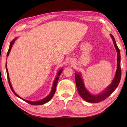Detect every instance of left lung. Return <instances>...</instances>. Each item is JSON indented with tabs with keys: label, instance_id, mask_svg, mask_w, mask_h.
<instances>
[{
	"label": "left lung",
	"instance_id": "8db88e82",
	"mask_svg": "<svg viewBox=\"0 0 127 127\" xmlns=\"http://www.w3.org/2000/svg\"><path fill=\"white\" fill-rule=\"evenodd\" d=\"M110 35L112 37L113 40L114 45L116 48L117 51L118 52L117 53V70L116 71V76L114 78V79L109 87L106 88L105 91H104L102 93H100L97 95H94L91 94L88 92L84 86L83 80L81 78V75L78 73H75V82L77 88L80 96L82 97L84 100L90 103H98L102 102L108 97L110 95L112 94L113 92L115 91V90L117 88L118 85L120 83L121 77V69L120 66V52L118 47L117 45V43L115 41L114 36L110 34Z\"/></svg>",
	"mask_w": 127,
	"mask_h": 127
}]
</instances>
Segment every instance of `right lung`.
Here are the masks:
<instances>
[{
    "instance_id": "1",
    "label": "right lung",
    "mask_w": 127,
    "mask_h": 127,
    "mask_svg": "<svg viewBox=\"0 0 127 127\" xmlns=\"http://www.w3.org/2000/svg\"><path fill=\"white\" fill-rule=\"evenodd\" d=\"M15 40H13L12 41H11L10 43V45H9V49H8V52H7V57L8 56L9 54V52L10 51V50L11 49V47H13V45L14 43L15 42ZM6 71H7V79H8V83H9V86L11 88V91H12V92L14 93V94L17 96V97H18L19 98H21L22 99H23V100L25 102L28 103L29 104H30L31 105H42L43 104L47 103L48 102H49V101H50V99L52 98V97L53 96V95H54L55 93V92H56V87H57V83H58V81L59 80V77L60 75H61V72H62L63 69H61L59 71L58 73V75L56 77V78H55V80L54 82H53V86H52V90L50 92V93L49 94V95H48L47 97H45L44 98L41 99V100L40 101H35V102H32V101H28V100H26V99H24L23 98H21L20 96H19L16 94V93H15V92L14 91L13 88H12V86H11V83L10 82V80H9V74H8V69H7V66L6 64Z\"/></svg>"
}]
</instances>
